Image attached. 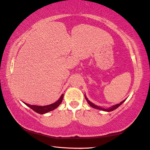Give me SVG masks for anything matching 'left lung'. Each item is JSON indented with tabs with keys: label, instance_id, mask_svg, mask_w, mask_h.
<instances>
[{
	"label": "left lung",
	"instance_id": "left-lung-1",
	"mask_svg": "<svg viewBox=\"0 0 150 150\" xmlns=\"http://www.w3.org/2000/svg\"><path fill=\"white\" fill-rule=\"evenodd\" d=\"M85 99L87 100V102H88V104H89L91 107H92V108H95V109H100V110H102V111H108V112H109V111H113V110H115V109H116L117 108H118L119 106H120L122 103H123L124 101H125V100H124V101H122V102H120V103H118V104H117V105H113L112 107V108H109V109H103V108H100V107H98V106H97V105H94V104H93V103H92V102H91L89 100H88L87 98H86V96H85Z\"/></svg>",
	"mask_w": 150,
	"mask_h": 150
}]
</instances>
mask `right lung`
<instances>
[{"mask_svg": "<svg viewBox=\"0 0 150 150\" xmlns=\"http://www.w3.org/2000/svg\"><path fill=\"white\" fill-rule=\"evenodd\" d=\"M63 98V94H62V96L60 97V98L58 100L57 102L52 103V104L45 105V106L33 105L28 104V103H25V104L27 106L29 107L30 108H31L32 110H33V111H35L36 112H38V113H39V114H44V113H46V112L51 111H52V110L57 108V107L61 104V103L62 102Z\"/></svg>", "mask_w": 150, "mask_h": 150, "instance_id": "1", "label": "right lung"}]
</instances>
